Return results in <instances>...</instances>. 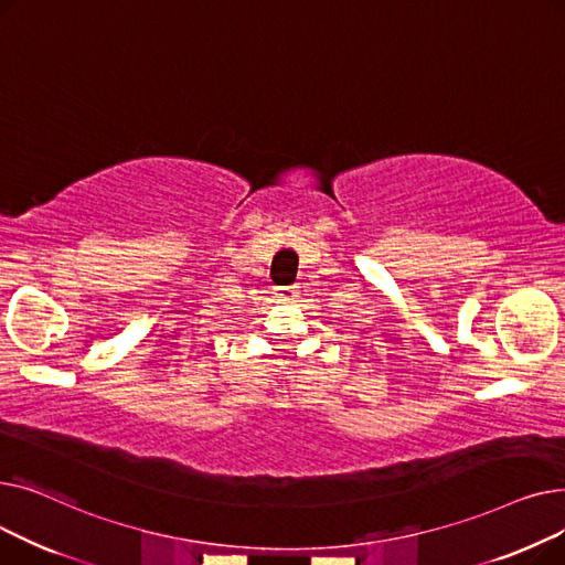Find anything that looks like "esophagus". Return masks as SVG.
<instances>
[{"label":"esophagus","instance_id":"obj_1","mask_svg":"<svg viewBox=\"0 0 565 565\" xmlns=\"http://www.w3.org/2000/svg\"><path fill=\"white\" fill-rule=\"evenodd\" d=\"M277 298L279 300H295V298H298V286H279Z\"/></svg>","mask_w":565,"mask_h":565}]
</instances>
